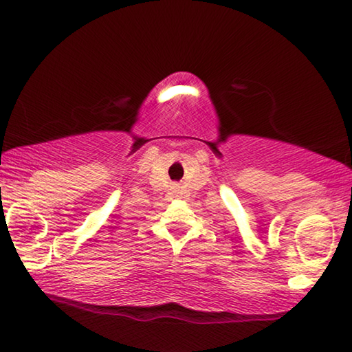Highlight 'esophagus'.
<instances>
[{
    "mask_svg": "<svg viewBox=\"0 0 352 352\" xmlns=\"http://www.w3.org/2000/svg\"><path fill=\"white\" fill-rule=\"evenodd\" d=\"M172 189H174V190H175V192H177V190H178V186H174V188H172Z\"/></svg>",
    "mask_w": 352,
    "mask_h": 352,
    "instance_id": "obj_1",
    "label": "esophagus"
}]
</instances>
